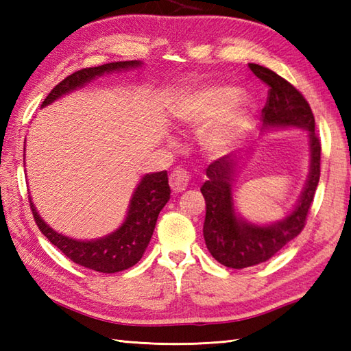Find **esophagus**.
<instances>
[{"instance_id":"1","label":"esophagus","mask_w":351,"mask_h":351,"mask_svg":"<svg viewBox=\"0 0 351 351\" xmlns=\"http://www.w3.org/2000/svg\"><path fill=\"white\" fill-rule=\"evenodd\" d=\"M189 182H190V175L182 169L173 170L169 176V184H170L171 190H173L175 193H180V191L187 189Z\"/></svg>"}]
</instances>
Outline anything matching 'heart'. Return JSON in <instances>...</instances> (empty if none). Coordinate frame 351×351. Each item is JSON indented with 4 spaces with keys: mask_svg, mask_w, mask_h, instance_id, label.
Segmentation results:
<instances>
[{
    "mask_svg": "<svg viewBox=\"0 0 351 351\" xmlns=\"http://www.w3.org/2000/svg\"><path fill=\"white\" fill-rule=\"evenodd\" d=\"M237 98L238 90L234 87H208L185 98L178 110V116L193 126L217 119L204 132L202 140L206 151L223 154L240 140L250 117V102Z\"/></svg>",
    "mask_w": 351,
    "mask_h": 351,
    "instance_id": "obj_1",
    "label": "heart"
}]
</instances>
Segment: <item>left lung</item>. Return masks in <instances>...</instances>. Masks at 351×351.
<instances>
[{"mask_svg":"<svg viewBox=\"0 0 351 351\" xmlns=\"http://www.w3.org/2000/svg\"><path fill=\"white\" fill-rule=\"evenodd\" d=\"M249 68L268 86V98L263 108L265 128L299 126L308 130L311 171L294 211L273 225L258 226L235 215L230 184L234 181L237 161L232 155L221 156L208 166V181L200 189L206 202L204 237L213 258L229 268H245L265 263L294 240L306 225L319 181L322 143L315 134V119L308 101L293 84L271 69L255 63H250Z\"/></svg>","mask_w":351,"mask_h":351,"instance_id":"obj_1","label":"left lung"}]
</instances>
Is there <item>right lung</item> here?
I'll return each instance as SVG.
<instances>
[{
	"label": "right lung",
	"instance_id": "obj_1",
	"mask_svg": "<svg viewBox=\"0 0 351 351\" xmlns=\"http://www.w3.org/2000/svg\"><path fill=\"white\" fill-rule=\"evenodd\" d=\"M137 66H141V63L137 60L114 62L73 72L72 75L66 77L52 88L42 102V107H47L48 104L54 102L60 96L75 90L78 87H83L88 81L101 77L104 73L137 68ZM169 199L170 187L167 171L162 170L156 171V173L145 175L141 178L138 187L134 191L128 215H126L123 225L114 230L113 234L92 241L72 240L69 237L56 232L40 219L32 199H29V206H32L37 228L71 261L99 273H116L136 265L143 256L154 234L158 214Z\"/></svg>",
	"mask_w": 351,
	"mask_h": 351
}]
</instances>
